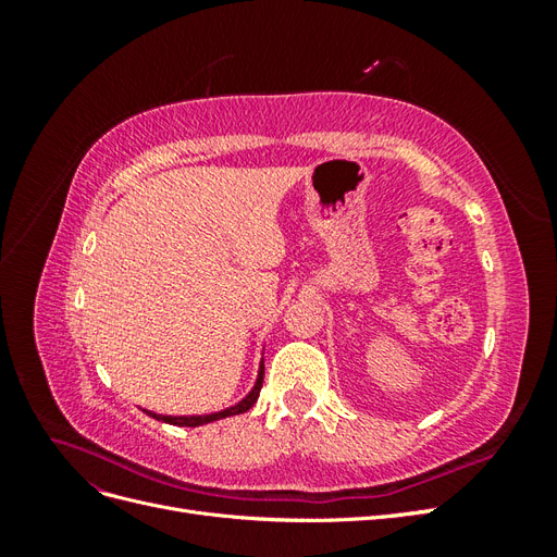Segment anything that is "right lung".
I'll list each match as a JSON object with an SVG mask.
<instances>
[{"label":"right lung","mask_w":557,"mask_h":557,"mask_svg":"<svg viewBox=\"0 0 557 557\" xmlns=\"http://www.w3.org/2000/svg\"><path fill=\"white\" fill-rule=\"evenodd\" d=\"M262 376H264V362L260 364V372H258V381L256 385H252V391L239 401L234 404V407L225 409V411H218V413H209V416H160V413H153V411H146L148 416H153L156 420H162V423H170V425H181V428H197V425H207V423H213V420H221V418H227V416H237V413H244L248 411L252 404L258 401L260 397V387H262Z\"/></svg>","instance_id":"add662e5"}]
</instances>
